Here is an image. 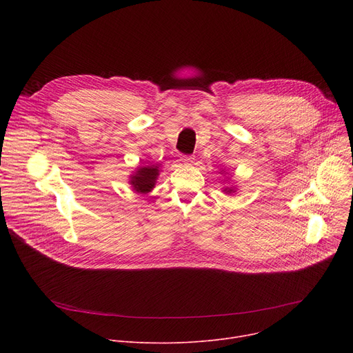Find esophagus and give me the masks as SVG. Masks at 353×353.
Masks as SVG:
<instances>
[{"label": "esophagus", "instance_id": "obj_1", "mask_svg": "<svg viewBox=\"0 0 353 353\" xmlns=\"http://www.w3.org/2000/svg\"><path fill=\"white\" fill-rule=\"evenodd\" d=\"M180 161L183 163V165H192L193 164V157H190V156H183L181 159H180Z\"/></svg>", "mask_w": 353, "mask_h": 353}]
</instances>
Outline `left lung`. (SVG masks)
Returning <instances> with one entry per match:
<instances>
[{
  "label": "left lung",
  "instance_id": "1",
  "mask_svg": "<svg viewBox=\"0 0 353 353\" xmlns=\"http://www.w3.org/2000/svg\"><path fill=\"white\" fill-rule=\"evenodd\" d=\"M219 173H220L221 176H225V179L221 180V181H223V184H225V186L221 188V192L226 193V194H234L236 190H237V188H236V184H233V181H230V177H229L230 174H229L228 172H225V170H220Z\"/></svg>",
  "mask_w": 353,
  "mask_h": 353
}]
</instances>
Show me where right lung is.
I'll return each mask as SVG.
<instances>
[{"label": "right lung", "instance_id": "add662e5", "mask_svg": "<svg viewBox=\"0 0 353 353\" xmlns=\"http://www.w3.org/2000/svg\"><path fill=\"white\" fill-rule=\"evenodd\" d=\"M160 174V165L152 164V165H139L132 174L128 176V184L132 186V189L136 193L145 194L148 192H152L156 186L157 177Z\"/></svg>", "mask_w": 353, "mask_h": 353}]
</instances>
